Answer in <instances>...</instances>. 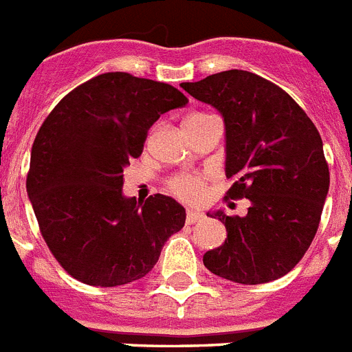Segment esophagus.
I'll return each instance as SVG.
<instances>
[{
    "label": "esophagus",
    "instance_id": "esophagus-1",
    "mask_svg": "<svg viewBox=\"0 0 352 352\" xmlns=\"http://www.w3.org/2000/svg\"><path fill=\"white\" fill-rule=\"evenodd\" d=\"M200 219H204V212H200V210H188V214H186V223L188 225H193V223L200 221Z\"/></svg>",
    "mask_w": 352,
    "mask_h": 352
}]
</instances>
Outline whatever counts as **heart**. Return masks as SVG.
Instances as JSON below:
<instances>
[{
  "instance_id": "heart-1",
  "label": "heart",
  "mask_w": 352,
  "mask_h": 352,
  "mask_svg": "<svg viewBox=\"0 0 352 352\" xmlns=\"http://www.w3.org/2000/svg\"><path fill=\"white\" fill-rule=\"evenodd\" d=\"M170 188L177 197L184 200H197L201 193L200 179H195V177H177L170 182Z\"/></svg>"
}]
</instances>
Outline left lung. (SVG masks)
<instances>
[{"label": "left lung", "mask_w": 352, "mask_h": 352, "mask_svg": "<svg viewBox=\"0 0 352 352\" xmlns=\"http://www.w3.org/2000/svg\"><path fill=\"white\" fill-rule=\"evenodd\" d=\"M180 87L221 113L225 173L234 179L227 195L250 200L246 216L207 212L227 239L204 265L243 285L282 278L310 248L328 197L319 131L287 91L253 72L225 70Z\"/></svg>", "instance_id": "1"}]
</instances>
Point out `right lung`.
<instances>
[{
  "label": "right lung",
  "instance_id": "right-lung-1",
  "mask_svg": "<svg viewBox=\"0 0 352 352\" xmlns=\"http://www.w3.org/2000/svg\"><path fill=\"white\" fill-rule=\"evenodd\" d=\"M188 102L172 85L106 72L49 113L33 142L26 191L42 237L70 276L94 287L140 280L184 227L186 209L172 197L136 201L122 186L154 122Z\"/></svg>",
  "mask_w": 352,
  "mask_h": 352
}]
</instances>
